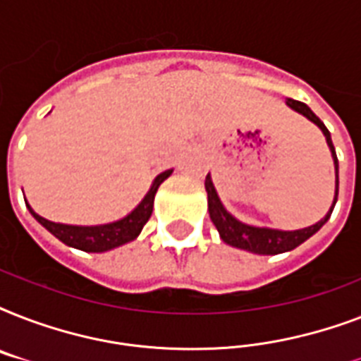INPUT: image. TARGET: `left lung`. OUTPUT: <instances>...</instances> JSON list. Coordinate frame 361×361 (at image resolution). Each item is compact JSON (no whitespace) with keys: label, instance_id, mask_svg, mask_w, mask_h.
I'll return each instance as SVG.
<instances>
[{"label":"left lung","instance_id":"obj_1","mask_svg":"<svg viewBox=\"0 0 361 361\" xmlns=\"http://www.w3.org/2000/svg\"><path fill=\"white\" fill-rule=\"evenodd\" d=\"M286 104L290 106L292 110H296L302 116H305L309 121H313L317 127H319L326 136V142L330 146L331 157H334V164H336V197H334V204H331L330 212L326 214L324 219H320L319 223L307 226V228H300V231H277V228H260V226H251L245 225L238 221L234 215H231L225 209V206L221 204L219 197H217V191H215L214 181L209 178V174L206 176V191H208V212L209 217L214 221L215 228L219 231L221 240L228 243L232 247H238V249H243V251L257 252V255H279V252H286L296 249L298 245H302L303 241L309 240L313 236L314 232H319L324 223L330 219L331 212H334V206L337 202V192H339V163H337L336 147L331 144L330 130L326 129V125L320 121V118L314 114L313 110L309 109L305 103H300V101H294V99H286Z\"/></svg>","mask_w":361,"mask_h":361}]
</instances>
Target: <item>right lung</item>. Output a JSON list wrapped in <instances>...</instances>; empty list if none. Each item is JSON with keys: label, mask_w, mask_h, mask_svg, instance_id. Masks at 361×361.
Returning <instances> with one entry per match:
<instances>
[{"label": "right lung", "mask_w": 361, "mask_h": 361, "mask_svg": "<svg viewBox=\"0 0 361 361\" xmlns=\"http://www.w3.org/2000/svg\"><path fill=\"white\" fill-rule=\"evenodd\" d=\"M170 174H172V170H164V172H161V174L153 180L152 187H149V191H147L146 197L142 198V202L138 204L129 215H125L123 219L109 223V225H61V223H54V221H48L44 219V217H41V215H37L27 202H25V206L30 209V214L33 215L50 234H54L59 241H63L65 245L75 247V249H80V251L86 252H104L110 251V249H114V247L123 245L127 241H133L138 234H140L144 225L147 223V219L152 217L155 192H157L159 185H161Z\"/></svg>", "instance_id": "add662e5"}]
</instances>
